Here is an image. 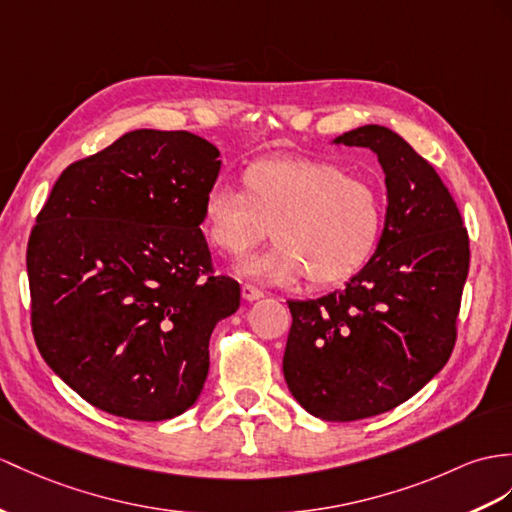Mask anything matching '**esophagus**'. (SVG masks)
Returning <instances> with one entry per match:
<instances>
[{"label":"esophagus","instance_id":"obj_1","mask_svg":"<svg viewBox=\"0 0 512 512\" xmlns=\"http://www.w3.org/2000/svg\"><path fill=\"white\" fill-rule=\"evenodd\" d=\"M241 291H243V297L247 299V302H254V299H260V297L265 295V293L260 291L258 286H254V284H243Z\"/></svg>","mask_w":512,"mask_h":512}]
</instances>
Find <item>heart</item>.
I'll return each mask as SVG.
<instances>
[{
	"mask_svg": "<svg viewBox=\"0 0 512 512\" xmlns=\"http://www.w3.org/2000/svg\"><path fill=\"white\" fill-rule=\"evenodd\" d=\"M386 219L380 186L350 176L332 160L276 156L249 162L241 193L215 189L204 199L199 228L217 252L239 258L269 232L278 245L249 258L243 276L315 289L352 280L376 254Z\"/></svg>",
	"mask_w": 512,
	"mask_h": 512,
	"instance_id": "heart-1",
	"label": "heart"
}]
</instances>
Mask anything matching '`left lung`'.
Segmentation results:
<instances>
[{"label": "left lung", "mask_w": 512, "mask_h": 512, "mask_svg": "<svg viewBox=\"0 0 512 512\" xmlns=\"http://www.w3.org/2000/svg\"><path fill=\"white\" fill-rule=\"evenodd\" d=\"M334 143L378 156L389 197L382 239L345 289L289 302L282 371L310 415L356 421L404 404L450 360L469 236L439 173L400 134L363 126Z\"/></svg>", "instance_id": "8db88e82"}]
</instances>
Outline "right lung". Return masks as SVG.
<instances>
[{"mask_svg": "<svg viewBox=\"0 0 512 512\" xmlns=\"http://www.w3.org/2000/svg\"><path fill=\"white\" fill-rule=\"evenodd\" d=\"M219 169L202 136L134 130L62 171L36 217L34 341L95 408L162 421L202 393L210 334L241 304L199 228Z\"/></svg>", "mask_w": 512, "mask_h": 512, "instance_id": "right-lung-1", "label": "right lung"}]
</instances>
